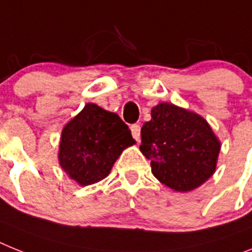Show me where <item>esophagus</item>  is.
Segmentation results:
<instances>
[{"instance_id":"esophagus-1","label":"esophagus","mask_w":252,"mask_h":252,"mask_svg":"<svg viewBox=\"0 0 252 252\" xmlns=\"http://www.w3.org/2000/svg\"><path fill=\"white\" fill-rule=\"evenodd\" d=\"M130 130H132L133 138L139 142L141 141V126L138 124H133V126H130Z\"/></svg>"}]
</instances>
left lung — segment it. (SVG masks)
I'll return each instance as SVG.
<instances>
[{
  "label": "left lung",
  "instance_id": "obj_1",
  "mask_svg": "<svg viewBox=\"0 0 252 252\" xmlns=\"http://www.w3.org/2000/svg\"><path fill=\"white\" fill-rule=\"evenodd\" d=\"M139 150L155 178L173 191L189 192L215 173L220 141L201 115L174 103L152 107L141 129Z\"/></svg>",
  "mask_w": 252,
  "mask_h": 252
}]
</instances>
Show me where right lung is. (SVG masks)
<instances>
[{"label":"right lung","mask_w":252,"mask_h":252,"mask_svg":"<svg viewBox=\"0 0 252 252\" xmlns=\"http://www.w3.org/2000/svg\"><path fill=\"white\" fill-rule=\"evenodd\" d=\"M134 143L118 114L87 103L61 130L59 162L79 186L94 185L106 178L122 152Z\"/></svg>","instance_id":"1"}]
</instances>
